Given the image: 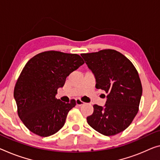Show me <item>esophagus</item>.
Instances as JSON below:
<instances>
[{"mask_svg": "<svg viewBox=\"0 0 160 160\" xmlns=\"http://www.w3.org/2000/svg\"><path fill=\"white\" fill-rule=\"evenodd\" d=\"M76 104H77V106H82L84 104V102H83L80 99H76Z\"/></svg>", "mask_w": 160, "mask_h": 160, "instance_id": "34e87169", "label": "esophagus"}]
</instances>
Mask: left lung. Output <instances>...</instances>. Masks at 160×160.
<instances>
[{
    "label": "left lung",
    "instance_id": "left-lung-1",
    "mask_svg": "<svg viewBox=\"0 0 160 160\" xmlns=\"http://www.w3.org/2000/svg\"><path fill=\"white\" fill-rule=\"evenodd\" d=\"M96 79V88L107 93L104 107L94 105L88 124L105 136L128 127L139 109L142 87L138 72L128 58L112 49L82 53Z\"/></svg>",
    "mask_w": 160,
    "mask_h": 160
}]
</instances>
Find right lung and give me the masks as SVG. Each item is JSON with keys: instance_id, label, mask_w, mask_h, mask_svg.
Returning a JSON list of instances; mask_svg holds the SVG:
<instances>
[{"instance_id": "add662e5", "label": "right lung", "mask_w": 160, "mask_h": 160, "mask_svg": "<svg viewBox=\"0 0 160 160\" xmlns=\"http://www.w3.org/2000/svg\"><path fill=\"white\" fill-rule=\"evenodd\" d=\"M79 55L49 51L29 60L16 83L14 99L18 114L31 132L48 137L59 131L65 124L68 112L76 106L56 98L58 88L66 78L83 65Z\"/></svg>"}]
</instances>
